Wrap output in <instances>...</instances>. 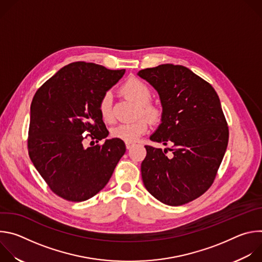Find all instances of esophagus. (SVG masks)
I'll list each match as a JSON object with an SVG mask.
<instances>
[{
	"label": "esophagus",
	"mask_w": 262,
	"mask_h": 262,
	"mask_svg": "<svg viewBox=\"0 0 262 262\" xmlns=\"http://www.w3.org/2000/svg\"><path fill=\"white\" fill-rule=\"evenodd\" d=\"M135 144L133 142H125V147L126 149H130Z\"/></svg>",
	"instance_id": "1"
}]
</instances>
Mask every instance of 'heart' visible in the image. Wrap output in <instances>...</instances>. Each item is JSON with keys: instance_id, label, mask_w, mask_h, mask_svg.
Segmentation results:
<instances>
[{"instance_id": "obj_1", "label": "heart", "mask_w": 262, "mask_h": 262, "mask_svg": "<svg viewBox=\"0 0 262 262\" xmlns=\"http://www.w3.org/2000/svg\"><path fill=\"white\" fill-rule=\"evenodd\" d=\"M119 90L122 95L137 103L138 106L135 115L139 118L133 122L122 123L113 127L110 134L111 137L124 142H135L148 129L149 122L144 118L147 117L151 122H158L162 118L163 110L158 103L150 100L152 97V91L150 87L140 79H128L121 85ZM97 108L100 118L104 123L112 124L115 122L116 118L113 110V95L110 91L102 93L98 100ZM142 115L145 117L140 118Z\"/></svg>"}]
</instances>
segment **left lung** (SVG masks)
<instances>
[{"mask_svg":"<svg viewBox=\"0 0 262 262\" xmlns=\"http://www.w3.org/2000/svg\"><path fill=\"white\" fill-rule=\"evenodd\" d=\"M138 74L158 90L163 104L162 123L150 140L171 145L165 150L145 146L144 185L167 205L189 203L210 188L228 145L219 96L208 82L181 65L163 64Z\"/></svg>","mask_w":262,"mask_h":262,"instance_id":"left-lung-1","label":"left lung"}]
</instances>
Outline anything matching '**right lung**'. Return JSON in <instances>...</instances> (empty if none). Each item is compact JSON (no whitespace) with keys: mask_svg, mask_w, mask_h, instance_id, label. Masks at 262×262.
I'll return each instance as SVG.
<instances>
[{"mask_svg":"<svg viewBox=\"0 0 262 262\" xmlns=\"http://www.w3.org/2000/svg\"><path fill=\"white\" fill-rule=\"evenodd\" d=\"M124 72L73 62L62 67L33 97L29 157L51 191L67 201L81 202L96 195L125 152L119 139L84 147L87 138L98 142L108 135L98 113V100Z\"/></svg>","mask_w":262,"mask_h":262,"instance_id":"1","label":"right lung"}]
</instances>
